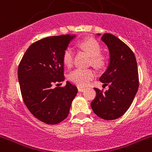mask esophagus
Here are the masks:
<instances>
[{
    "label": "esophagus",
    "instance_id": "esophagus-1",
    "mask_svg": "<svg viewBox=\"0 0 152 152\" xmlns=\"http://www.w3.org/2000/svg\"><path fill=\"white\" fill-rule=\"evenodd\" d=\"M77 90H78L79 92H83V91H84L85 88H81V87H78V88H77Z\"/></svg>",
    "mask_w": 152,
    "mask_h": 152
}]
</instances>
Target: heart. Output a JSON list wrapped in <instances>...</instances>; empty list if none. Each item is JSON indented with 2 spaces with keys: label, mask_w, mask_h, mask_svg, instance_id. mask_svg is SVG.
<instances>
[{
  "label": "heart",
  "mask_w": 152,
  "mask_h": 152,
  "mask_svg": "<svg viewBox=\"0 0 152 152\" xmlns=\"http://www.w3.org/2000/svg\"><path fill=\"white\" fill-rule=\"evenodd\" d=\"M80 46L92 57V63L94 66L100 68L104 64L105 60L100 56L101 47L98 42L94 39H87L80 43ZM63 62L67 66H71L73 63L74 51L71 47H67L63 53ZM96 76V73L91 68H77L70 72L68 78L72 83L80 87H85Z\"/></svg>",
  "instance_id": "heart-1"
}]
</instances>
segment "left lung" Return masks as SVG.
<instances>
[{
  "instance_id": "1",
  "label": "left lung",
  "mask_w": 152,
  "mask_h": 152,
  "mask_svg": "<svg viewBox=\"0 0 152 152\" xmlns=\"http://www.w3.org/2000/svg\"><path fill=\"white\" fill-rule=\"evenodd\" d=\"M101 40L109 49L110 63L99 80L109 85V90L103 92L94 88L96 95L91 105L96 116L113 120L131 106L139 89V73L135 56L128 45L110 33L103 34Z\"/></svg>"
}]
</instances>
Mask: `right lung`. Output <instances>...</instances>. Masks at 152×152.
<instances>
[{
    "instance_id": "1",
    "label": "right lung",
    "mask_w": 152,
    "mask_h": 152,
    "mask_svg": "<svg viewBox=\"0 0 152 152\" xmlns=\"http://www.w3.org/2000/svg\"><path fill=\"white\" fill-rule=\"evenodd\" d=\"M75 35L49 36L28 48L18 67V80L23 100L29 112L46 124L61 123L69 113L77 88L64 81L63 53Z\"/></svg>"
}]
</instances>
